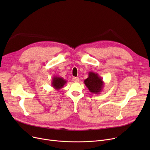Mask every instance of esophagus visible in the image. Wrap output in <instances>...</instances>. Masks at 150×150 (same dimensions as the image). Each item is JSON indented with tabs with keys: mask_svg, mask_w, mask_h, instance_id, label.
Returning <instances> with one entry per match:
<instances>
[{
	"mask_svg": "<svg viewBox=\"0 0 150 150\" xmlns=\"http://www.w3.org/2000/svg\"><path fill=\"white\" fill-rule=\"evenodd\" d=\"M72 81L74 82H78L80 81V78L78 77H74L72 78Z\"/></svg>",
	"mask_w": 150,
	"mask_h": 150,
	"instance_id": "1",
	"label": "esophagus"
}]
</instances>
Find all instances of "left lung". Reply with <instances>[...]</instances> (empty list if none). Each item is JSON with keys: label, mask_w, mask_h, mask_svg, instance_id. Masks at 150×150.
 Instances as JSON below:
<instances>
[{"label": "left lung", "mask_w": 150, "mask_h": 150, "mask_svg": "<svg viewBox=\"0 0 150 150\" xmlns=\"http://www.w3.org/2000/svg\"><path fill=\"white\" fill-rule=\"evenodd\" d=\"M86 87L91 93L99 94L104 88L103 79L97 73L89 72L88 78L84 81Z\"/></svg>", "instance_id": "left-lung-1"}]
</instances>
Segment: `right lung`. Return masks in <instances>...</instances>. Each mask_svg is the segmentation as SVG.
Returning <instances> with one entry per match:
<instances>
[{
	"instance_id": "obj_1",
	"label": "right lung",
	"mask_w": 150,
	"mask_h": 150,
	"mask_svg": "<svg viewBox=\"0 0 150 150\" xmlns=\"http://www.w3.org/2000/svg\"><path fill=\"white\" fill-rule=\"evenodd\" d=\"M67 83V81L64 78L59 76H53L52 80V87L57 91H59L61 89L64 84Z\"/></svg>"
}]
</instances>
